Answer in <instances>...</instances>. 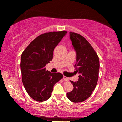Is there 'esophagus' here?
Listing matches in <instances>:
<instances>
[{"instance_id":"34e87169","label":"esophagus","mask_w":122,"mask_h":122,"mask_svg":"<svg viewBox=\"0 0 122 122\" xmlns=\"http://www.w3.org/2000/svg\"><path fill=\"white\" fill-rule=\"evenodd\" d=\"M63 79L64 80H65V81H69V78H68L67 77H66V76H63Z\"/></svg>"}]
</instances>
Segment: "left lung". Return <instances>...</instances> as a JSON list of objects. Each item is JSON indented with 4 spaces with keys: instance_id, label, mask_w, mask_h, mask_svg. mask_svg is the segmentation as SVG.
Here are the masks:
<instances>
[{
    "instance_id": "8db88e82",
    "label": "left lung",
    "mask_w": 122,
    "mask_h": 122,
    "mask_svg": "<svg viewBox=\"0 0 122 122\" xmlns=\"http://www.w3.org/2000/svg\"><path fill=\"white\" fill-rule=\"evenodd\" d=\"M72 47L76 55V73L79 74L78 81L73 82L74 89L67 92L69 100L74 103L81 102L90 96L95 88L98 78L100 61L94 48L81 35L69 32Z\"/></svg>"
}]
</instances>
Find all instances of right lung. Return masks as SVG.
<instances>
[{
  "label": "right lung",
  "mask_w": 122,
  "mask_h": 122,
  "mask_svg": "<svg viewBox=\"0 0 122 122\" xmlns=\"http://www.w3.org/2000/svg\"><path fill=\"white\" fill-rule=\"evenodd\" d=\"M67 33L60 31L41 34L22 53V81L27 92L34 100L43 102L49 99L54 84L63 77L61 73L46 71L45 66L52 60L54 49Z\"/></svg>",
  "instance_id": "add662e5"
}]
</instances>
